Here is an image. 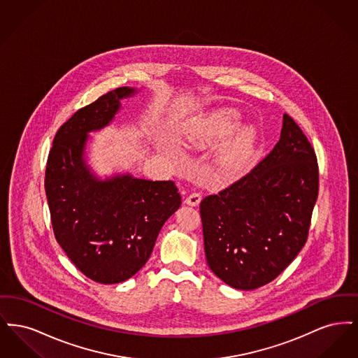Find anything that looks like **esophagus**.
<instances>
[{"instance_id": "esophagus-1", "label": "esophagus", "mask_w": 358, "mask_h": 358, "mask_svg": "<svg viewBox=\"0 0 358 358\" xmlns=\"http://www.w3.org/2000/svg\"><path fill=\"white\" fill-rule=\"evenodd\" d=\"M201 203V194L200 193H190L185 199V204L192 205V206H197Z\"/></svg>"}]
</instances>
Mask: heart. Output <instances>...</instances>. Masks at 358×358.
<instances>
[{
	"label": "heart",
	"instance_id": "heart-1",
	"mask_svg": "<svg viewBox=\"0 0 358 358\" xmlns=\"http://www.w3.org/2000/svg\"><path fill=\"white\" fill-rule=\"evenodd\" d=\"M235 110H219L200 120H196L185 133V139L192 146H204L219 142L229 136L238 126ZM254 150L252 136L248 131L228 142L215 155V168L222 178H232L247 166Z\"/></svg>",
	"mask_w": 358,
	"mask_h": 358
}]
</instances>
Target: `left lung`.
I'll use <instances>...</instances> for the list:
<instances>
[{"label":"left lung","instance_id":"left-lung-1","mask_svg":"<svg viewBox=\"0 0 358 358\" xmlns=\"http://www.w3.org/2000/svg\"><path fill=\"white\" fill-rule=\"evenodd\" d=\"M318 184L315 152L285 114L271 153L200 204L209 268L234 289L270 283L306 244Z\"/></svg>","mask_w":358,"mask_h":358}]
</instances>
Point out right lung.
Listing matches in <instances>:
<instances>
[{
    "mask_svg": "<svg viewBox=\"0 0 358 358\" xmlns=\"http://www.w3.org/2000/svg\"><path fill=\"white\" fill-rule=\"evenodd\" d=\"M134 94L120 87L78 110L57 130L47 161L55 238L79 271L102 285L124 282L146 264L162 225L181 205L173 181L131 174L98 180L85 164L88 133L107 126L120 99Z\"/></svg>",
    "mask_w": 358,
    "mask_h": 358,
    "instance_id": "right-lung-1",
    "label": "right lung"
}]
</instances>
